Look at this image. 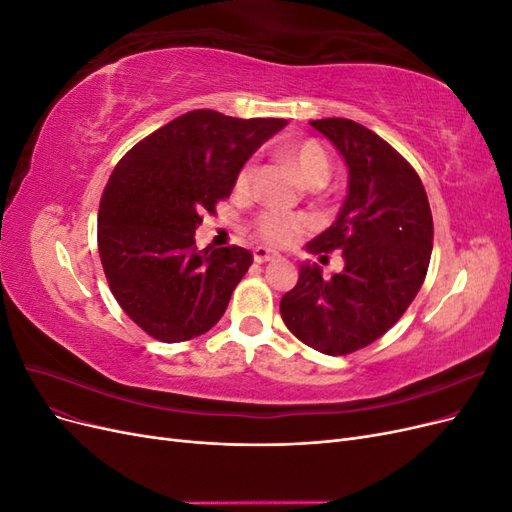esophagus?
<instances>
[{
    "label": "esophagus",
    "mask_w": 512,
    "mask_h": 512,
    "mask_svg": "<svg viewBox=\"0 0 512 512\" xmlns=\"http://www.w3.org/2000/svg\"><path fill=\"white\" fill-rule=\"evenodd\" d=\"M280 258V254L273 252V250H267V247H256L254 250V260L256 262H269V260H277Z\"/></svg>",
    "instance_id": "esophagus-1"
}]
</instances>
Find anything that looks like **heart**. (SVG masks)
I'll list each match as a JSON object with an SVG mask.
<instances>
[{"mask_svg": "<svg viewBox=\"0 0 512 512\" xmlns=\"http://www.w3.org/2000/svg\"><path fill=\"white\" fill-rule=\"evenodd\" d=\"M282 158L294 168V173L307 185L318 188L329 177V156L318 141H299L282 147ZM254 177V164L247 162L237 175V190H247ZM307 228L303 218L282 213H262L256 220V232L269 245H286L297 239Z\"/></svg>", "mask_w": 512, "mask_h": 512, "instance_id": "obj_1", "label": "heart"}]
</instances>
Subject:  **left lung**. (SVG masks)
<instances>
[{
	"instance_id": "1",
	"label": "left lung",
	"mask_w": 512,
	"mask_h": 512,
	"mask_svg": "<svg viewBox=\"0 0 512 512\" xmlns=\"http://www.w3.org/2000/svg\"><path fill=\"white\" fill-rule=\"evenodd\" d=\"M309 123L344 158L348 194L335 222L305 250H342L346 265L327 280L316 262H303L280 312L303 344L342 356L376 342L404 316L427 275L433 220L416 170L378 134L342 117Z\"/></svg>"
}]
</instances>
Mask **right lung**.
Segmentation results:
<instances>
[{
    "mask_svg": "<svg viewBox=\"0 0 512 512\" xmlns=\"http://www.w3.org/2000/svg\"><path fill=\"white\" fill-rule=\"evenodd\" d=\"M286 119L185 113L134 145L115 166L98 211L108 286L138 327L166 344L207 333L224 316L252 254L196 250L205 211L228 198L243 164Z\"/></svg>",
    "mask_w": 512,
    "mask_h": 512,
    "instance_id": "obj_1",
    "label": "right lung"
}]
</instances>
